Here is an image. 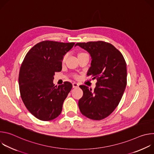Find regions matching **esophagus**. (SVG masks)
Masks as SVG:
<instances>
[{
  "label": "esophagus",
  "mask_w": 154,
  "mask_h": 154,
  "mask_svg": "<svg viewBox=\"0 0 154 154\" xmlns=\"http://www.w3.org/2000/svg\"><path fill=\"white\" fill-rule=\"evenodd\" d=\"M79 86V84L78 83H75V82H74L73 83H72V87L73 88H77Z\"/></svg>",
  "instance_id": "34e87169"
}]
</instances>
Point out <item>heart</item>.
<instances>
[{
    "label": "heart",
    "mask_w": 154,
    "mask_h": 154,
    "mask_svg": "<svg viewBox=\"0 0 154 154\" xmlns=\"http://www.w3.org/2000/svg\"><path fill=\"white\" fill-rule=\"evenodd\" d=\"M67 57H68V54H66V55L64 56L63 58V61H64L66 60V59L67 58Z\"/></svg>",
    "instance_id": "obj_1"
}]
</instances>
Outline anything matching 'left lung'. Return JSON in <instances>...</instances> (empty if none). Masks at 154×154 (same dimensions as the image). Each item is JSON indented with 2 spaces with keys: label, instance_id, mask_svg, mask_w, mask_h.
Listing matches in <instances>:
<instances>
[{
  "label": "left lung",
  "instance_id": "1",
  "mask_svg": "<svg viewBox=\"0 0 154 154\" xmlns=\"http://www.w3.org/2000/svg\"><path fill=\"white\" fill-rule=\"evenodd\" d=\"M91 57L87 75L96 79L94 91L79 86L83 94L79 100L82 115L101 120L110 115L118 105L127 85V66L122 54L112 45L103 41L78 42Z\"/></svg>",
  "mask_w": 154,
  "mask_h": 154
}]
</instances>
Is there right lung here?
Instances as JSON below:
<instances>
[{"label": "right lung", "instance_id": "add662e5", "mask_svg": "<svg viewBox=\"0 0 154 154\" xmlns=\"http://www.w3.org/2000/svg\"><path fill=\"white\" fill-rule=\"evenodd\" d=\"M74 42L45 41L35 45L27 54L19 74L20 96L28 110L41 121L58 117L63 103L72 89L68 82L55 86V72L62 69L64 56Z\"/></svg>", "mask_w": 154, "mask_h": 154}]
</instances>
